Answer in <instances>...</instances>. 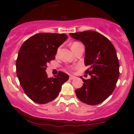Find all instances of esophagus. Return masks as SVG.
Masks as SVG:
<instances>
[{
  "label": "esophagus",
  "mask_w": 134,
  "mask_h": 134,
  "mask_svg": "<svg viewBox=\"0 0 134 134\" xmlns=\"http://www.w3.org/2000/svg\"><path fill=\"white\" fill-rule=\"evenodd\" d=\"M76 78V77L75 76H72V75H70V76H69V79L70 80H73V79H74Z\"/></svg>",
  "instance_id": "34e87169"
}]
</instances>
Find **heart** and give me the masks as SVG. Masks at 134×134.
Segmentation results:
<instances>
[{"label":"heart","mask_w":134,"mask_h":134,"mask_svg":"<svg viewBox=\"0 0 134 134\" xmlns=\"http://www.w3.org/2000/svg\"><path fill=\"white\" fill-rule=\"evenodd\" d=\"M80 46H82V44L80 43H79V42H74V43H72V44H71V48L73 51V52H74Z\"/></svg>","instance_id":"1"}]
</instances>
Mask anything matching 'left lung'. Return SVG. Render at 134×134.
<instances>
[{"instance_id": "8db88e82", "label": "left lung", "mask_w": 134, "mask_h": 134, "mask_svg": "<svg viewBox=\"0 0 134 134\" xmlns=\"http://www.w3.org/2000/svg\"><path fill=\"white\" fill-rule=\"evenodd\" d=\"M69 35L85 46L84 62L89 67L85 73L91 76L87 80L80 77L84 83L76 90V96L88 105L101 103L114 91L119 77L120 66L116 50L109 40L95 31L71 33Z\"/></svg>"}]
</instances>
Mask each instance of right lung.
Here are the masks:
<instances>
[{"instance_id":"right-lung-1","label":"right lung","mask_w":134,"mask_h":134,"mask_svg":"<svg viewBox=\"0 0 134 134\" xmlns=\"http://www.w3.org/2000/svg\"><path fill=\"white\" fill-rule=\"evenodd\" d=\"M68 38L66 34L41 33L34 35L21 46L16 60V73L27 96L38 104L55 99L69 76L59 72L49 78L47 64L55 57L57 49Z\"/></svg>"}]
</instances>
